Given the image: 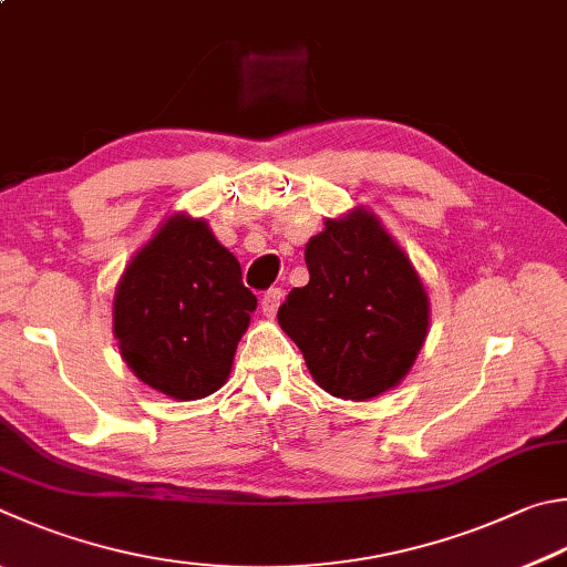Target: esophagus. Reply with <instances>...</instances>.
<instances>
[{
	"label": "esophagus",
	"instance_id": "esophagus-1",
	"mask_svg": "<svg viewBox=\"0 0 567 567\" xmlns=\"http://www.w3.org/2000/svg\"><path fill=\"white\" fill-rule=\"evenodd\" d=\"M282 297H285V292L280 290V287H272V290H267L265 295H262V312H265V317H275L277 315V307H280V302H282Z\"/></svg>",
	"mask_w": 567,
	"mask_h": 567
}]
</instances>
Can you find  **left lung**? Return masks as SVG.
Listing matches in <instances>:
<instances>
[{
	"label": "left lung",
	"instance_id": "obj_1",
	"mask_svg": "<svg viewBox=\"0 0 567 567\" xmlns=\"http://www.w3.org/2000/svg\"><path fill=\"white\" fill-rule=\"evenodd\" d=\"M310 282L295 287L277 322L327 394L369 401L401 384L429 334L431 302L414 262L364 205L305 245Z\"/></svg>",
	"mask_w": 567,
	"mask_h": 567
}]
</instances>
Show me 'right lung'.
Segmentation results:
<instances>
[{"mask_svg": "<svg viewBox=\"0 0 567 567\" xmlns=\"http://www.w3.org/2000/svg\"><path fill=\"white\" fill-rule=\"evenodd\" d=\"M257 297L205 218L171 213L131 257L113 295V337L143 384L176 401L228 382Z\"/></svg>", "mask_w": 567, "mask_h": 567, "instance_id": "1", "label": "right lung"}]
</instances>
